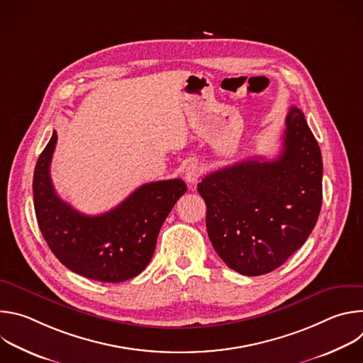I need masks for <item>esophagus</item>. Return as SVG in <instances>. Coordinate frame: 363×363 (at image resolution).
<instances>
[{
    "label": "esophagus",
    "mask_w": 363,
    "mask_h": 363,
    "mask_svg": "<svg viewBox=\"0 0 363 363\" xmlns=\"http://www.w3.org/2000/svg\"><path fill=\"white\" fill-rule=\"evenodd\" d=\"M202 175V168L201 165L198 164H189L186 168H185V181L188 184H195Z\"/></svg>",
    "instance_id": "34e87169"
}]
</instances>
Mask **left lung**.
Returning <instances> with one entry per match:
<instances>
[{"mask_svg":"<svg viewBox=\"0 0 363 363\" xmlns=\"http://www.w3.org/2000/svg\"><path fill=\"white\" fill-rule=\"evenodd\" d=\"M322 175L318 140L303 112L291 106L276 160L241 161L198 184L206 231L221 260L244 276L280 267L316 225Z\"/></svg>","mask_w":363,"mask_h":363,"instance_id":"obj_1","label":"left lung"}]
</instances>
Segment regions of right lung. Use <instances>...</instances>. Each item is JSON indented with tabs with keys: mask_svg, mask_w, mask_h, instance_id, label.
Masks as SVG:
<instances>
[{
	"mask_svg": "<svg viewBox=\"0 0 363 363\" xmlns=\"http://www.w3.org/2000/svg\"><path fill=\"white\" fill-rule=\"evenodd\" d=\"M56 143L55 130L33 179L35 217L47 245L62 264L83 277L119 283L138 276L150 262L164 221L186 192L185 182L175 178L145 184L116 208L86 216L65 202L51 184Z\"/></svg>",
	"mask_w": 363,
	"mask_h": 363,
	"instance_id": "obj_1",
	"label": "right lung"
}]
</instances>
